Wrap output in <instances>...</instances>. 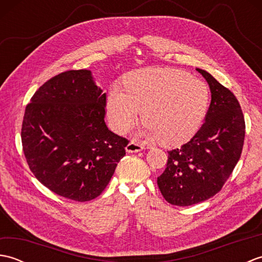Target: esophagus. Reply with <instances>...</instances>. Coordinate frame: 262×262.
Segmentation results:
<instances>
[{
  "mask_svg": "<svg viewBox=\"0 0 262 262\" xmlns=\"http://www.w3.org/2000/svg\"><path fill=\"white\" fill-rule=\"evenodd\" d=\"M144 148H145V146H144L143 144L137 143V142H130L128 143V145L126 146V151L128 153H136V152L143 151Z\"/></svg>",
  "mask_w": 262,
  "mask_h": 262,
  "instance_id": "34e87169",
  "label": "esophagus"
}]
</instances>
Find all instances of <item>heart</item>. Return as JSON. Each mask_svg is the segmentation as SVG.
Here are the masks:
<instances>
[{"label":"heart","instance_id":"heart-1","mask_svg":"<svg viewBox=\"0 0 262 262\" xmlns=\"http://www.w3.org/2000/svg\"><path fill=\"white\" fill-rule=\"evenodd\" d=\"M126 87L114 85L107 113L114 129L122 134L143 111L145 134L164 145H180L196 134L207 114L209 89L185 71L146 69L127 77Z\"/></svg>","mask_w":262,"mask_h":262}]
</instances>
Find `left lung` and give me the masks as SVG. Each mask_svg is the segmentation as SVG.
<instances>
[{
  "instance_id": "1",
  "label": "left lung",
  "mask_w": 262,
  "mask_h": 262,
  "mask_svg": "<svg viewBox=\"0 0 262 262\" xmlns=\"http://www.w3.org/2000/svg\"><path fill=\"white\" fill-rule=\"evenodd\" d=\"M196 70L211 93L205 122L190 141L168 152L166 168L158 178L162 196L176 206L202 203L221 190L241 157L246 135L243 113L234 94L208 72Z\"/></svg>"
}]
</instances>
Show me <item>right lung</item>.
<instances>
[{
	"instance_id": "1",
	"label": "right lung",
	"mask_w": 262,
	"mask_h": 262,
	"mask_svg": "<svg viewBox=\"0 0 262 262\" xmlns=\"http://www.w3.org/2000/svg\"><path fill=\"white\" fill-rule=\"evenodd\" d=\"M107 96L91 71H66L28 103L21 141L31 172L58 196L89 202L101 194L128 141L104 122Z\"/></svg>"
}]
</instances>
